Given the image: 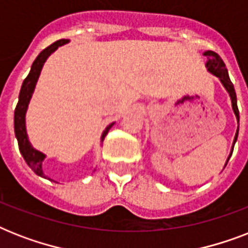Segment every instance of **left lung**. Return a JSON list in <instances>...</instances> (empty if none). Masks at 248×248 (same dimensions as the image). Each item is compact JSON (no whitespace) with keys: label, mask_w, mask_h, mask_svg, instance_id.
Listing matches in <instances>:
<instances>
[{"label":"left lung","mask_w":248,"mask_h":248,"mask_svg":"<svg viewBox=\"0 0 248 248\" xmlns=\"http://www.w3.org/2000/svg\"><path fill=\"white\" fill-rule=\"evenodd\" d=\"M204 56H207V64H206V67H207L208 72H211L212 75L216 76L217 78L221 81V83L224 85V87L227 89V91L229 93V95H231V99H232V107H233V110H234V114L235 117H237V121L239 122V110H238V107H237V95H235V90H234V86H233V83H232L231 78H229V75H228V71L227 68H225V64H224V62L221 60V58H220L216 52L214 51H206L203 54ZM237 138H238V130H237V134H235L234 136V141H233V148H234V144L235 141H237ZM232 153H233V151H232ZM231 153V155H232ZM231 155L228 157V161H229V158H231ZM227 161V163H228ZM227 163H225V166H227Z\"/></svg>","instance_id":"1"}]
</instances>
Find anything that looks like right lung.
<instances>
[{
    "instance_id": "obj_1",
    "label": "right lung",
    "mask_w": 248,
    "mask_h": 248,
    "mask_svg": "<svg viewBox=\"0 0 248 248\" xmlns=\"http://www.w3.org/2000/svg\"><path fill=\"white\" fill-rule=\"evenodd\" d=\"M68 42V40H59L54 42L52 45H50L48 47H46L45 50L40 52V55L37 56L36 60L33 62L32 68H31V72L29 75L27 76V78L24 79V82L21 85L20 93H19V101H17L16 108H15V113H14V128H15V136L17 139V144H19V149H20L21 155L24 157L25 162L28 163V166L31 169L42 177H46V175L42 171V162L45 159V155L41 153V152L36 151L34 148L31 145L28 140V136H27V131H25V112H27V108H28L29 100L32 97V93L34 91V87H36L37 79L40 77L41 69L44 67V63L46 62L48 56L51 55L52 52L55 51L56 48L59 46H63ZM113 126V124H110L108 127L105 128L103 135H101V141L104 140L105 135L108 134V131L110 130V127Z\"/></svg>"
}]
</instances>
